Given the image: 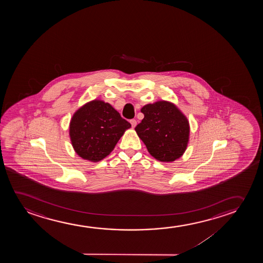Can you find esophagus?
Masks as SVG:
<instances>
[{"mask_svg": "<svg viewBox=\"0 0 263 263\" xmlns=\"http://www.w3.org/2000/svg\"><path fill=\"white\" fill-rule=\"evenodd\" d=\"M130 124L132 125V127H135V126H137V120L136 119H131L130 120Z\"/></svg>", "mask_w": 263, "mask_h": 263, "instance_id": "1", "label": "esophagus"}]
</instances>
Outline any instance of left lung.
<instances>
[{
	"instance_id": "8db88e82",
	"label": "left lung",
	"mask_w": 263,
	"mask_h": 263,
	"mask_svg": "<svg viewBox=\"0 0 263 263\" xmlns=\"http://www.w3.org/2000/svg\"><path fill=\"white\" fill-rule=\"evenodd\" d=\"M144 118L136 126L149 154L160 162H174L183 155L190 139V124L175 105L156 101L141 108Z\"/></svg>"
}]
</instances>
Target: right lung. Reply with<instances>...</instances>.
<instances>
[{"label":"right lung","instance_id":"right-lung-1","mask_svg":"<svg viewBox=\"0 0 263 263\" xmlns=\"http://www.w3.org/2000/svg\"><path fill=\"white\" fill-rule=\"evenodd\" d=\"M131 127L111 105L101 100L87 102L70 121L69 135L80 157L97 162L108 156L125 131Z\"/></svg>","mask_w":263,"mask_h":263}]
</instances>
